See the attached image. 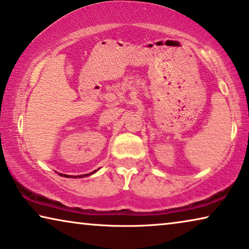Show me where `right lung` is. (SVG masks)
<instances>
[{
  "instance_id": "obj_1",
  "label": "right lung",
  "mask_w": 249,
  "mask_h": 249,
  "mask_svg": "<svg viewBox=\"0 0 249 249\" xmlns=\"http://www.w3.org/2000/svg\"><path fill=\"white\" fill-rule=\"evenodd\" d=\"M99 169H97V170H94V171H92V173H89V174H86V175H79V176H70V175H63V174H61V173H59V175L60 176H62V177H66V178H83V177H88V176H91V175H93V174H95L97 173Z\"/></svg>"
}]
</instances>
